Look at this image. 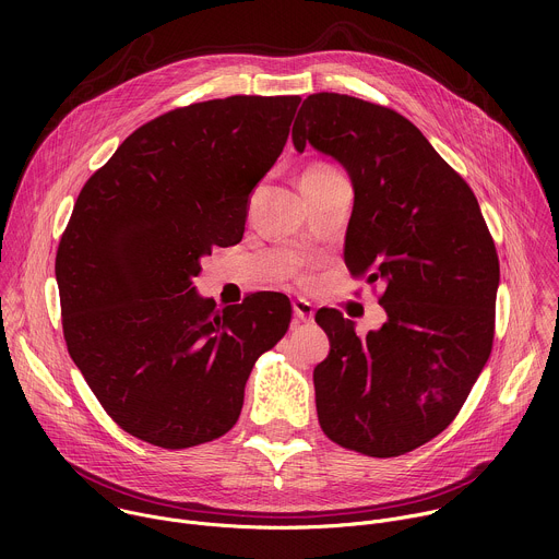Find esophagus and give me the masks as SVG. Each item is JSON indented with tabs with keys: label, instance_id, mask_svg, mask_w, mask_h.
I'll return each instance as SVG.
<instances>
[{
	"label": "esophagus",
	"instance_id": "obj_1",
	"mask_svg": "<svg viewBox=\"0 0 559 559\" xmlns=\"http://www.w3.org/2000/svg\"><path fill=\"white\" fill-rule=\"evenodd\" d=\"M292 307H294L296 323H311V321H313V305H311L309 300H305V298H294Z\"/></svg>",
	"mask_w": 559,
	"mask_h": 559
}]
</instances>
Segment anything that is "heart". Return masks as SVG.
<instances>
[{
	"instance_id": "1",
	"label": "heart",
	"mask_w": 559,
	"mask_h": 559,
	"mask_svg": "<svg viewBox=\"0 0 559 559\" xmlns=\"http://www.w3.org/2000/svg\"><path fill=\"white\" fill-rule=\"evenodd\" d=\"M334 168L332 166H328V164H313V166H309L307 170H305V175H323V173H332ZM302 175V177H305Z\"/></svg>"
}]
</instances>
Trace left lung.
<instances>
[{"label":"left lung","mask_w":559,"mask_h":559,"mask_svg":"<svg viewBox=\"0 0 559 559\" xmlns=\"http://www.w3.org/2000/svg\"><path fill=\"white\" fill-rule=\"evenodd\" d=\"M292 139L349 173L345 263L382 283L386 311L365 338L338 309L316 313L332 347L313 369L318 423L349 451L409 453L453 423L489 360L500 283L493 236L468 183L386 106L309 95Z\"/></svg>","instance_id":"obj_1"}]
</instances>
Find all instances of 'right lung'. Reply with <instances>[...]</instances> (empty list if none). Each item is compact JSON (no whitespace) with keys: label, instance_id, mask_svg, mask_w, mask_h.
Wrapping results in <instances>:
<instances>
[{"label":"right lung","instance_id":"1","mask_svg":"<svg viewBox=\"0 0 559 559\" xmlns=\"http://www.w3.org/2000/svg\"><path fill=\"white\" fill-rule=\"evenodd\" d=\"M298 95H234L136 128L76 197L55 274L68 354L130 436L188 449L241 416L259 356L292 321L259 292L216 309L192 278L243 238L254 186L276 164Z\"/></svg>","mask_w":559,"mask_h":559}]
</instances>
